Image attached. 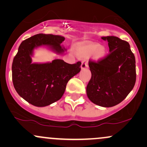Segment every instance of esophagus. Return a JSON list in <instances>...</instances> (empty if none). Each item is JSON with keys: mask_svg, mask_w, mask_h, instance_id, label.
I'll list each match as a JSON object with an SVG mask.
<instances>
[{"mask_svg": "<svg viewBox=\"0 0 147 147\" xmlns=\"http://www.w3.org/2000/svg\"><path fill=\"white\" fill-rule=\"evenodd\" d=\"M88 65L87 61H84L82 63L81 68H82V69H85L86 68H88Z\"/></svg>", "mask_w": 147, "mask_h": 147, "instance_id": "obj_1", "label": "esophagus"}]
</instances>
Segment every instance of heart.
I'll return each instance as SVG.
<instances>
[{
  "label": "heart",
  "instance_id": "1",
  "mask_svg": "<svg viewBox=\"0 0 147 147\" xmlns=\"http://www.w3.org/2000/svg\"><path fill=\"white\" fill-rule=\"evenodd\" d=\"M77 54L79 57H88L93 55L97 59H100L106 55V49L97 43H90L82 45L77 48Z\"/></svg>",
  "mask_w": 147,
  "mask_h": 147
}]
</instances>
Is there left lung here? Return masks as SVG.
<instances>
[{
  "label": "left lung",
  "instance_id": "obj_1",
  "mask_svg": "<svg viewBox=\"0 0 147 147\" xmlns=\"http://www.w3.org/2000/svg\"><path fill=\"white\" fill-rule=\"evenodd\" d=\"M102 38L109 42L110 52L97 61L89 60L92 76L86 92L94 104L112 107L122 102L134 87L136 59L127 41L113 36Z\"/></svg>",
  "mask_w": 147,
  "mask_h": 147
}]
</instances>
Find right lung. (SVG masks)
<instances>
[{"mask_svg":"<svg viewBox=\"0 0 147 147\" xmlns=\"http://www.w3.org/2000/svg\"><path fill=\"white\" fill-rule=\"evenodd\" d=\"M64 40L61 35L38 34L20 45L12 62V82L18 95L30 104L43 107L58 101L68 81L80 72V61L69 64L55 59L52 63H32L31 56L36 47L48 45L60 53L64 51L61 45Z\"/></svg>","mask_w":147,"mask_h":147,"instance_id":"add662e5","label":"right lung"}]
</instances>
